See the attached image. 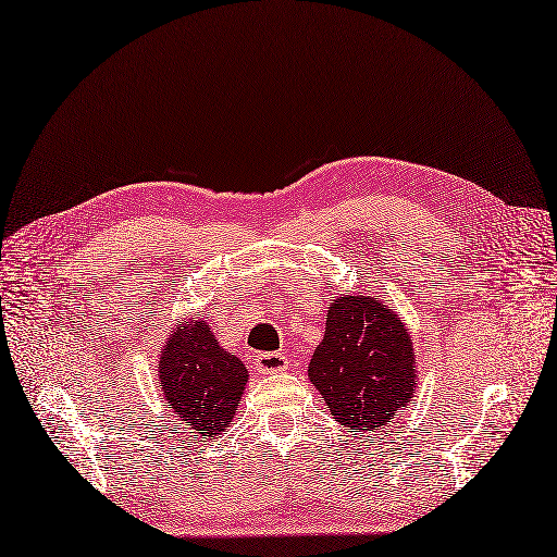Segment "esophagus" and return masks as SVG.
<instances>
[{
    "label": "esophagus",
    "mask_w": 557,
    "mask_h": 557,
    "mask_svg": "<svg viewBox=\"0 0 557 557\" xmlns=\"http://www.w3.org/2000/svg\"><path fill=\"white\" fill-rule=\"evenodd\" d=\"M255 367L259 374H277L289 367V360H286L282 354H257Z\"/></svg>",
    "instance_id": "34e87169"
}]
</instances>
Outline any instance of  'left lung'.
<instances>
[{"instance_id": "1", "label": "left lung", "mask_w": 557, "mask_h": 557, "mask_svg": "<svg viewBox=\"0 0 557 557\" xmlns=\"http://www.w3.org/2000/svg\"><path fill=\"white\" fill-rule=\"evenodd\" d=\"M307 374L339 424L376 431L413 397V339L381 300L342 296L327 307Z\"/></svg>"}]
</instances>
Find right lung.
Returning a JSON list of instances; mask_svg holds the SVG:
<instances>
[{
  "instance_id": "obj_1",
  "label": "right lung",
  "mask_w": 557,
  "mask_h": 557,
  "mask_svg": "<svg viewBox=\"0 0 557 557\" xmlns=\"http://www.w3.org/2000/svg\"><path fill=\"white\" fill-rule=\"evenodd\" d=\"M158 372L168 406L195 434L215 438L234 420L247 369L201 319L174 327L160 351Z\"/></svg>"
}]
</instances>
